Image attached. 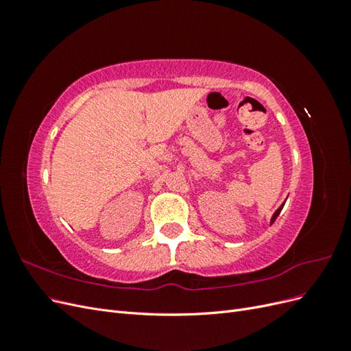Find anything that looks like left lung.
Wrapping results in <instances>:
<instances>
[{
	"label": "left lung",
	"mask_w": 351,
	"mask_h": 351,
	"mask_svg": "<svg viewBox=\"0 0 351 351\" xmlns=\"http://www.w3.org/2000/svg\"><path fill=\"white\" fill-rule=\"evenodd\" d=\"M284 204H285V202H284ZM284 204H282V205H281V206H280V208H278L277 210H275V212H274V215H272V218H271V226L274 224V221H275V219H277V217L280 215V212H281V210H282V208H284Z\"/></svg>",
	"instance_id": "8db88e82"
}]
</instances>
